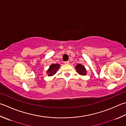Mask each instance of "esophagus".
<instances>
[{"label": "esophagus", "mask_w": 126, "mask_h": 126, "mask_svg": "<svg viewBox=\"0 0 126 126\" xmlns=\"http://www.w3.org/2000/svg\"><path fill=\"white\" fill-rule=\"evenodd\" d=\"M69 63V61H66V62H64L65 64H68Z\"/></svg>", "instance_id": "esophagus-1"}]
</instances>
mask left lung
Returning a JSON list of instances; mask_svg holds the SVG:
<instances>
[{"label":"left lung","instance_id":"left-lung-1","mask_svg":"<svg viewBox=\"0 0 126 126\" xmlns=\"http://www.w3.org/2000/svg\"><path fill=\"white\" fill-rule=\"evenodd\" d=\"M75 69L79 74L85 76L87 74V70H86L85 66L82 65L81 64H78L75 66Z\"/></svg>","mask_w":126,"mask_h":126}]
</instances>
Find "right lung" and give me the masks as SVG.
<instances>
[{
  "label": "right lung",
  "instance_id": "1",
  "mask_svg": "<svg viewBox=\"0 0 126 126\" xmlns=\"http://www.w3.org/2000/svg\"><path fill=\"white\" fill-rule=\"evenodd\" d=\"M60 64H52L49 66L48 70L46 71L47 74L48 76H52L55 74L60 67Z\"/></svg>",
  "mask_w": 126,
  "mask_h": 126
}]
</instances>
